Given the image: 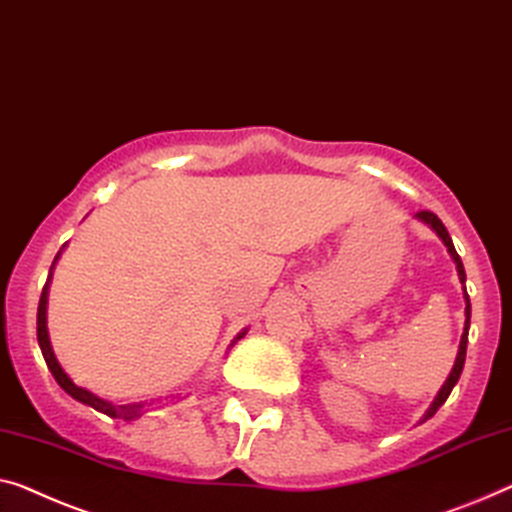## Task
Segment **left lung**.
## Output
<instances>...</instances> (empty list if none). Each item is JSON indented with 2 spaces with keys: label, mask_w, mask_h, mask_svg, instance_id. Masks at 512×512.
<instances>
[{
  "label": "left lung",
  "mask_w": 512,
  "mask_h": 512,
  "mask_svg": "<svg viewBox=\"0 0 512 512\" xmlns=\"http://www.w3.org/2000/svg\"><path fill=\"white\" fill-rule=\"evenodd\" d=\"M416 218L421 220V223H425L427 227H430V230H434L437 232V236L441 241H444V246L448 248V253H451V257H453V262H455V269H457V276H460V282L464 285V280H467V276H464V266H462V259H460V255H457V250H455V246H453V239H451V234H448V230L444 227V223H441V220L434 216L432 211H418L416 213ZM464 301H467V308H464V333H462V340H460V349H457V358H455V365H453V370H451V375H448V379L444 381V386H441V391L437 393V398H434V402L430 404V409L425 411V416H423V421H427V418H432L434 414H437V409L441 407V404H444L446 400H448V395H451V391H453V386L457 384V379H460V375H462V368H464V358H467V340H469V319H471V303H469V294H467V289H464ZM421 421V423H423Z\"/></svg>",
  "instance_id": "obj_1"
}]
</instances>
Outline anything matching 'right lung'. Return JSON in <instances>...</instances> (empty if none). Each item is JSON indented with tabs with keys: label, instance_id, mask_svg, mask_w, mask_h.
Here are the masks:
<instances>
[{
	"label": "right lung",
	"instance_id": "1",
	"mask_svg": "<svg viewBox=\"0 0 512 512\" xmlns=\"http://www.w3.org/2000/svg\"><path fill=\"white\" fill-rule=\"evenodd\" d=\"M61 253H57L55 262H52L50 266V276H48V282H45L43 287V294H41V301H38V315H36V335H38V347H41L43 352V358L45 363H48V368L52 372V377L57 379V384L64 388V391L71 395L73 400H78L82 404H87V407H94L96 411H101V414L110 416V418H124V421H135V418H140L144 414V407H147V402H133V404H114V402H108L103 398H98V395H94L91 391H87V388H82L75 384V381L66 375L64 368H61L55 352H52V345H50V335H48V289H50V280H52V269H55L57 259H59ZM243 335H246V331H241L236 338L232 340V345L236 340H241ZM151 404V402H149Z\"/></svg>",
	"mask_w": 512,
	"mask_h": 512
}]
</instances>
